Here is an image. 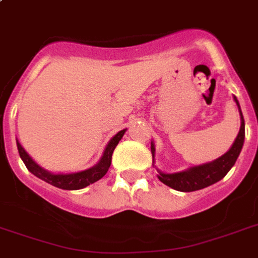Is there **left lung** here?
I'll list each match as a JSON object with an SVG mask.
<instances>
[{
    "label": "left lung",
    "mask_w": 258,
    "mask_h": 258,
    "mask_svg": "<svg viewBox=\"0 0 258 258\" xmlns=\"http://www.w3.org/2000/svg\"><path fill=\"white\" fill-rule=\"evenodd\" d=\"M234 101H236L238 111H240L241 117V125L238 135H237L236 141L232 145V147L229 149L226 154H224L222 157L217 158L216 161L208 162L204 165L192 166L188 169L183 170V171L178 172H163L161 170H158V178L161 182L167 184L169 187L178 190V191H196V190H201L210 186V184L216 183L218 180H221L229 170L232 169L234 163H236L237 158L240 155L242 146H244L245 141V120L242 116V111H241L240 103L237 100V97L234 96ZM151 154H153V165L154 158H155V145L151 142Z\"/></svg>",
    "instance_id": "8db88e82"
}]
</instances>
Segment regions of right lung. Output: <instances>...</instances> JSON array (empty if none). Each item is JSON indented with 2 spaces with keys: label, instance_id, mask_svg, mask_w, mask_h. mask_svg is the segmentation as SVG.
Instances as JSON below:
<instances>
[{
  "label": "right lung",
  "instance_id": "1",
  "mask_svg": "<svg viewBox=\"0 0 258 258\" xmlns=\"http://www.w3.org/2000/svg\"><path fill=\"white\" fill-rule=\"evenodd\" d=\"M127 131V128L121 130L115 135V137L108 142V145L105 146L104 153L101 155L100 161L97 162L96 165L92 166L91 169L83 170V171L78 172H67V174H62V172H50L48 170L42 169L41 166L37 165L36 162L32 159L29 154L26 153L24 147L20 145V142L17 141V149L18 154L21 157L22 162L25 163L26 169L29 170L33 175H36L40 179L45 180L46 183L52 184V186H56L58 188H62V190H79V188L87 187L88 184L96 182L100 178L105 175V172L108 171L109 166H111V159H112V153L115 147L117 146L119 141H120L124 133Z\"/></svg>",
  "mask_w": 258,
  "mask_h": 258
}]
</instances>
